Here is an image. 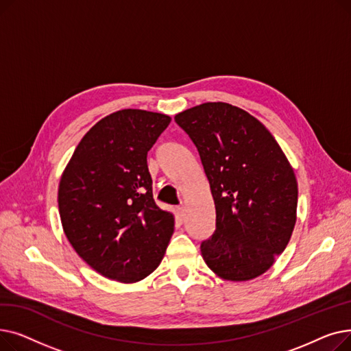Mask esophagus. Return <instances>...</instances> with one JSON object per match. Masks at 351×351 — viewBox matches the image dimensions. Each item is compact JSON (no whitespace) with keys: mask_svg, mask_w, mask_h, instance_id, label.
Instances as JSON below:
<instances>
[{"mask_svg":"<svg viewBox=\"0 0 351 351\" xmlns=\"http://www.w3.org/2000/svg\"><path fill=\"white\" fill-rule=\"evenodd\" d=\"M175 213H176V219L179 220V222H182V220L185 219V208H183V206H178L175 209Z\"/></svg>","mask_w":351,"mask_h":351,"instance_id":"1","label":"esophagus"}]
</instances>
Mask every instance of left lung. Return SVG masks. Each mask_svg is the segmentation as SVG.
Wrapping results in <instances>:
<instances>
[{"mask_svg": "<svg viewBox=\"0 0 351 351\" xmlns=\"http://www.w3.org/2000/svg\"><path fill=\"white\" fill-rule=\"evenodd\" d=\"M197 147L216 209L200 253L220 279L247 282L267 271L298 219V179L269 129L246 110L205 102L175 115Z\"/></svg>", "mask_w": 351, "mask_h": 351, "instance_id": "1", "label": "left lung"}]
</instances>
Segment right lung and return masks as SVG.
Returning a JSON list of instances; mask_svg holds the SVG:
<instances>
[{
  "instance_id": "right-lung-1",
  "label": "right lung",
  "mask_w": 351,
  "mask_h": 351,
  "mask_svg": "<svg viewBox=\"0 0 351 351\" xmlns=\"http://www.w3.org/2000/svg\"><path fill=\"white\" fill-rule=\"evenodd\" d=\"M171 117L121 109L84 135L62 172L58 209L68 242L108 279L136 283L162 262L173 213L154 200L146 156Z\"/></svg>"
}]
</instances>
